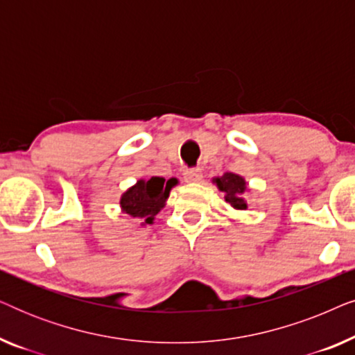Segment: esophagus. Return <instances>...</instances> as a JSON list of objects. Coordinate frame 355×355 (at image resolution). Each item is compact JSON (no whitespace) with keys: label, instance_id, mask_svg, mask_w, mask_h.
<instances>
[{"label":"esophagus","instance_id":"obj_1","mask_svg":"<svg viewBox=\"0 0 355 355\" xmlns=\"http://www.w3.org/2000/svg\"><path fill=\"white\" fill-rule=\"evenodd\" d=\"M184 179H186V182H198L202 179V169L200 168L184 169Z\"/></svg>","mask_w":355,"mask_h":355}]
</instances>
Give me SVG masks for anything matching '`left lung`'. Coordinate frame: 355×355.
<instances>
[{
	"label": "left lung",
	"mask_w": 355,
	"mask_h": 355,
	"mask_svg": "<svg viewBox=\"0 0 355 355\" xmlns=\"http://www.w3.org/2000/svg\"><path fill=\"white\" fill-rule=\"evenodd\" d=\"M216 186L225 193V200L236 210H245L247 203L244 200L245 181L244 178L237 176L234 173H225L221 178L215 179Z\"/></svg>",
	"instance_id": "obj_1"
}]
</instances>
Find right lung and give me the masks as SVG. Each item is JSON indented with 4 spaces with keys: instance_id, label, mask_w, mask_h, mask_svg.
Returning a JSON list of instances; mask_svg holds the SVG:
<instances>
[{
    "instance_id": "add662e5",
    "label": "right lung",
    "mask_w": 355,
    "mask_h": 355,
    "mask_svg": "<svg viewBox=\"0 0 355 355\" xmlns=\"http://www.w3.org/2000/svg\"><path fill=\"white\" fill-rule=\"evenodd\" d=\"M176 179H169L164 182L163 178H150L148 181L140 179L135 186L125 191L121 197L123 211L134 218H140L147 225H152L155 216L164 207V202L169 197V191L176 186Z\"/></svg>"
}]
</instances>
